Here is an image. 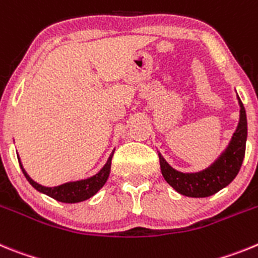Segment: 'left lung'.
<instances>
[{
	"label": "left lung",
	"instance_id": "1",
	"mask_svg": "<svg viewBox=\"0 0 258 258\" xmlns=\"http://www.w3.org/2000/svg\"><path fill=\"white\" fill-rule=\"evenodd\" d=\"M240 106L239 123L231 140L225 151L210 163L207 169L195 172L178 171L167 163V161L158 152L161 172L163 178L178 194L188 197H208L227 187L237 175L245 154L247 143V114L243 102L237 96Z\"/></svg>",
	"mask_w": 258,
	"mask_h": 258
}]
</instances>
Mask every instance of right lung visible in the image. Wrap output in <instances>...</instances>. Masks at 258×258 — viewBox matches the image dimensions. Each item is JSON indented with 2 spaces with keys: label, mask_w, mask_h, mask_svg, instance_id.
Here are the masks:
<instances>
[{
  "label": "right lung",
  "mask_w": 258,
  "mask_h": 258,
  "mask_svg": "<svg viewBox=\"0 0 258 258\" xmlns=\"http://www.w3.org/2000/svg\"><path fill=\"white\" fill-rule=\"evenodd\" d=\"M115 151V149H114ZM114 151L107 158L106 163H105L102 169L98 172H96L95 175L89 176L86 179H79V180H71V182L63 183L61 185H55V187H45V185L39 184L31 178L27 171L24 170L23 165L21 162V158L18 156V161L21 165V169L23 171L26 179L30 182V184L35 188L36 191H39L40 194H44L46 196L54 199V200L59 201V203H66V204H75V203H82L92 196H95L106 183L109 174H110V167H111V158H113Z\"/></svg>",
  "instance_id": "1"
}]
</instances>
